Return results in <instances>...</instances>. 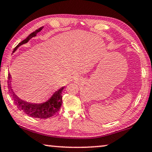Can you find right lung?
Listing matches in <instances>:
<instances>
[{
    "label": "right lung",
    "instance_id": "add662e5",
    "mask_svg": "<svg viewBox=\"0 0 152 152\" xmlns=\"http://www.w3.org/2000/svg\"><path fill=\"white\" fill-rule=\"evenodd\" d=\"M42 29H43V27H40L39 29H36L33 33L29 34L25 40L20 42L14 48L13 53L16 52L19 47L23 44L27 43L31 38L35 37L36 34L41 31ZM10 78H11V75H10V74H8V79H9L8 83H10ZM8 87H9L10 93L12 96L13 100H14V104H16L18 110L22 111V112L25 113L27 115L32 117V118L40 119H45L50 118V117L53 116L58 112V110L62 105V102H63V101H62V98H63V96H62V91H63V89L65 88V86L57 89L56 91H55L52 94V96L48 99L42 102H29L23 100L22 98H19L15 94L13 89L11 88V86Z\"/></svg>",
    "mask_w": 152,
    "mask_h": 152
}]
</instances>
